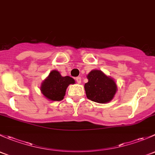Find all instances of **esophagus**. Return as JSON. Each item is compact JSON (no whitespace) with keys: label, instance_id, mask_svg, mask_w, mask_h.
I'll list each match as a JSON object with an SVG mask.
<instances>
[{"label":"esophagus","instance_id":"1","mask_svg":"<svg viewBox=\"0 0 155 155\" xmlns=\"http://www.w3.org/2000/svg\"><path fill=\"white\" fill-rule=\"evenodd\" d=\"M76 81L78 82V84H81V77L76 78Z\"/></svg>","mask_w":155,"mask_h":155}]
</instances>
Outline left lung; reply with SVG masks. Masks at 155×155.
Masks as SVG:
<instances>
[{"label": "left lung", "mask_w": 155, "mask_h": 155, "mask_svg": "<svg viewBox=\"0 0 155 155\" xmlns=\"http://www.w3.org/2000/svg\"><path fill=\"white\" fill-rule=\"evenodd\" d=\"M88 82L84 85L87 98L100 104L107 103L114 97L117 86L114 80L101 70H92L87 75Z\"/></svg>", "instance_id": "8db88e82"}]
</instances>
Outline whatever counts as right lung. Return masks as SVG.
<instances>
[{"mask_svg": "<svg viewBox=\"0 0 155 155\" xmlns=\"http://www.w3.org/2000/svg\"><path fill=\"white\" fill-rule=\"evenodd\" d=\"M74 80L69 76L63 77L57 70L50 72L41 85V92L47 99L51 101H61L63 99L67 87L74 84Z\"/></svg>", "mask_w": 155, "mask_h": 155, "instance_id": "1", "label": "right lung"}]
</instances>
